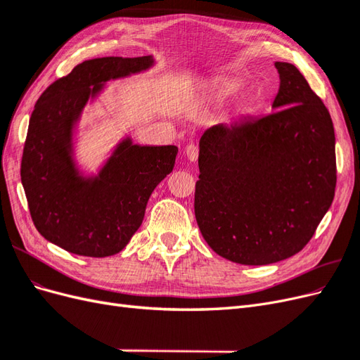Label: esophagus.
Instances as JSON below:
<instances>
[{
  "instance_id": "34e87169",
  "label": "esophagus",
  "mask_w": 360,
  "mask_h": 360,
  "mask_svg": "<svg viewBox=\"0 0 360 360\" xmlns=\"http://www.w3.org/2000/svg\"><path fill=\"white\" fill-rule=\"evenodd\" d=\"M184 153H186V156H188V159L189 160H197L198 159V153H200V148H198V146L197 144H189L188 147H186V150H184Z\"/></svg>"
}]
</instances>
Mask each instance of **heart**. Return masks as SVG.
I'll list each match as a JSON object with an SVG mask.
<instances>
[{
	"mask_svg": "<svg viewBox=\"0 0 360 360\" xmlns=\"http://www.w3.org/2000/svg\"><path fill=\"white\" fill-rule=\"evenodd\" d=\"M228 93V90H222V94H226Z\"/></svg>",
	"mask_w": 360,
	"mask_h": 360,
	"instance_id": "b5f03b06",
	"label": "heart"
}]
</instances>
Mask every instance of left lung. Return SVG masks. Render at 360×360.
<instances>
[{
    "instance_id": "1",
    "label": "left lung",
    "mask_w": 360,
    "mask_h": 360,
    "mask_svg": "<svg viewBox=\"0 0 360 360\" xmlns=\"http://www.w3.org/2000/svg\"><path fill=\"white\" fill-rule=\"evenodd\" d=\"M274 112L207 130L200 141L195 217L217 255L261 266L308 245L336 188L328 108L296 66L276 61Z\"/></svg>"
}]
</instances>
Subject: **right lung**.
<instances>
[{"instance_id":"1","label":"right lung","mask_w":360,"mask_h":360,"mask_svg":"<svg viewBox=\"0 0 360 360\" xmlns=\"http://www.w3.org/2000/svg\"><path fill=\"white\" fill-rule=\"evenodd\" d=\"M150 56L82 61L41 93L20 162L31 219L51 243L84 257L118 254L143 224L151 192L172 171L177 147L120 146L101 176L82 180L70 156L72 124L102 82L147 69Z\"/></svg>"}]
</instances>
